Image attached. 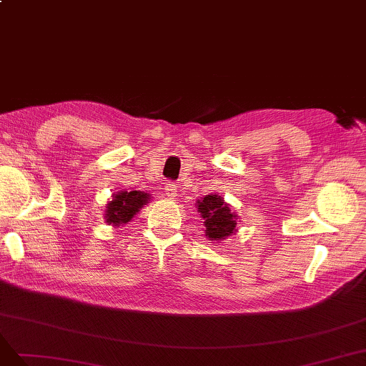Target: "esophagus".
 I'll use <instances>...</instances> for the list:
<instances>
[{"label":"esophagus","instance_id":"obj_1","mask_svg":"<svg viewBox=\"0 0 366 366\" xmlns=\"http://www.w3.org/2000/svg\"><path fill=\"white\" fill-rule=\"evenodd\" d=\"M166 194L170 197V199H176V196H178V185L170 182L166 185Z\"/></svg>","mask_w":366,"mask_h":366}]
</instances>
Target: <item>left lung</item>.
<instances>
[{"label": "left lung", "mask_w": 366, "mask_h": 366, "mask_svg": "<svg viewBox=\"0 0 366 366\" xmlns=\"http://www.w3.org/2000/svg\"><path fill=\"white\" fill-rule=\"evenodd\" d=\"M197 211L204 219L205 234L209 240H223L235 231L237 216L231 213L228 204L217 194H208L197 200Z\"/></svg>", "instance_id": "obj_1"}]
</instances>
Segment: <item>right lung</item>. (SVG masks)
Wrapping results in <instances>:
<instances>
[{"instance_id": "add662e5", "label": "right lung", "mask_w": 366, "mask_h": 366, "mask_svg": "<svg viewBox=\"0 0 366 366\" xmlns=\"http://www.w3.org/2000/svg\"><path fill=\"white\" fill-rule=\"evenodd\" d=\"M150 194L144 192H119L114 199L106 205V223L114 227H120L123 223L131 222L138 213L139 208L147 204Z\"/></svg>"}]
</instances>
